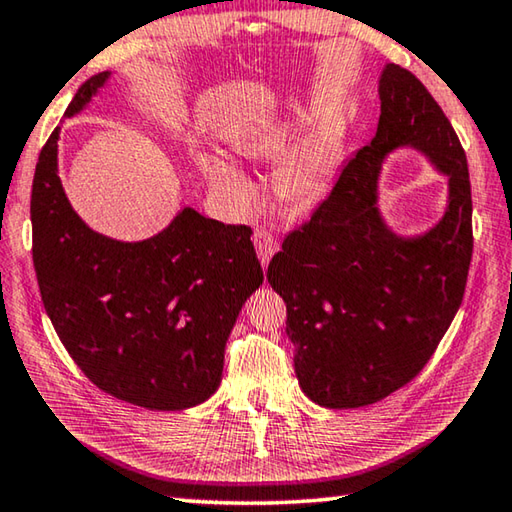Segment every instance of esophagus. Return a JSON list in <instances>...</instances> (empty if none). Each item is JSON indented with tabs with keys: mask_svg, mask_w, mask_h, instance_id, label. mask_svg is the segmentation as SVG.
<instances>
[{
	"mask_svg": "<svg viewBox=\"0 0 512 512\" xmlns=\"http://www.w3.org/2000/svg\"><path fill=\"white\" fill-rule=\"evenodd\" d=\"M254 245H256V254H258V258H261L263 267L270 265V258L274 256V251L279 249V242H276L274 233L270 229H265V227L256 229L254 231Z\"/></svg>",
	"mask_w": 512,
	"mask_h": 512,
	"instance_id": "obj_1",
	"label": "esophagus"
}]
</instances>
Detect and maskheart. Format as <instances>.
Instances as JSON below:
<instances>
[{
    "label": "heart",
    "instance_id": "heart-1",
    "mask_svg": "<svg viewBox=\"0 0 512 512\" xmlns=\"http://www.w3.org/2000/svg\"><path fill=\"white\" fill-rule=\"evenodd\" d=\"M306 123V114L283 112L279 116H267L263 121L240 125L238 130L231 132L229 141L233 150L242 157L254 161L274 159L283 155L299 139V132ZM335 166V141L330 139V134L317 130L303 139L301 146L276 170V188H279L285 200L299 206L317 204L333 184ZM204 170L206 175L227 188L240 204H249L254 200V191H251L245 175L231 161L211 155L204 159Z\"/></svg>",
    "mask_w": 512,
    "mask_h": 512
}]
</instances>
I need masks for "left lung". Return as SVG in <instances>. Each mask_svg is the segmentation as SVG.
I'll use <instances>...</instances> for the list:
<instances>
[{
    "label": "left lung",
    "mask_w": 512,
    "mask_h": 512,
    "mask_svg": "<svg viewBox=\"0 0 512 512\" xmlns=\"http://www.w3.org/2000/svg\"><path fill=\"white\" fill-rule=\"evenodd\" d=\"M380 121L312 218L267 267L288 306L303 393L328 409L373 405L425 369L459 310L472 261L468 159L441 105L400 65L380 78ZM409 145L448 175L442 222L405 239L377 209L381 161Z\"/></svg>",
    "instance_id": "obj_1"
}]
</instances>
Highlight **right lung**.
<instances>
[{"instance_id": "obj_1", "label": "right lung", "mask_w": 512, "mask_h": 512, "mask_svg": "<svg viewBox=\"0 0 512 512\" xmlns=\"http://www.w3.org/2000/svg\"><path fill=\"white\" fill-rule=\"evenodd\" d=\"M107 78L85 80L65 116L83 110ZM58 134L35 166L31 224L35 276L62 346L98 389L130 405H200L220 387L242 303L263 285L251 229L186 206L148 240L101 236L62 191Z\"/></svg>"}]
</instances>
